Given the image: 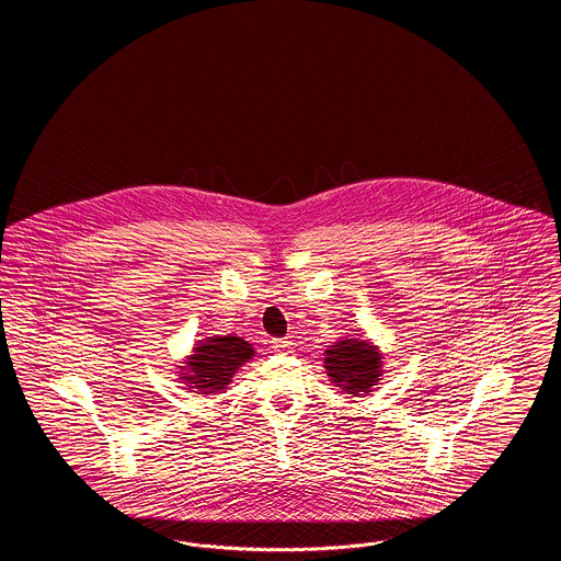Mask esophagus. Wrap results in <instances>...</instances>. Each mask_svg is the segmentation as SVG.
Instances as JSON below:
<instances>
[{"label": "esophagus", "mask_w": 561, "mask_h": 561, "mask_svg": "<svg viewBox=\"0 0 561 561\" xmlns=\"http://www.w3.org/2000/svg\"><path fill=\"white\" fill-rule=\"evenodd\" d=\"M271 347H273V351H277V353H290L293 343L286 341V339H275V341H271Z\"/></svg>", "instance_id": "esophagus-1"}]
</instances>
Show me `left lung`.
Instances as JSON below:
<instances>
[{
	"instance_id": "left-lung-1",
	"label": "left lung",
	"mask_w": 561,
	"mask_h": 561,
	"mask_svg": "<svg viewBox=\"0 0 561 561\" xmlns=\"http://www.w3.org/2000/svg\"><path fill=\"white\" fill-rule=\"evenodd\" d=\"M325 355V370L347 393H368L380 376V353L366 341L348 339Z\"/></svg>"
}]
</instances>
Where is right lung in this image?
Listing matches in <instances>:
<instances>
[{
  "mask_svg": "<svg viewBox=\"0 0 561 561\" xmlns=\"http://www.w3.org/2000/svg\"><path fill=\"white\" fill-rule=\"evenodd\" d=\"M252 355L254 351L240 336H214L195 348V355L188 362L193 374H188L187 380H193V389H199L202 393L222 391L236 370Z\"/></svg>",
  "mask_w": 561,
  "mask_h": 561,
  "instance_id": "obj_1",
  "label": "right lung"
}]
</instances>
